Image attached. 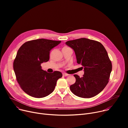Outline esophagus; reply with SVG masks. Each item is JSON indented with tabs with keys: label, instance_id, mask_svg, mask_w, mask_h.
Listing matches in <instances>:
<instances>
[{
	"label": "esophagus",
	"instance_id": "34e87169",
	"mask_svg": "<svg viewBox=\"0 0 128 128\" xmlns=\"http://www.w3.org/2000/svg\"><path fill=\"white\" fill-rule=\"evenodd\" d=\"M63 75L64 76H68V75H69V74H68L63 73Z\"/></svg>",
	"mask_w": 128,
	"mask_h": 128
}]
</instances>
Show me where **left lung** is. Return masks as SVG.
<instances>
[{
	"label": "left lung",
	"mask_w": 128,
	"mask_h": 128,
	"mask_svg": "<svg viewBox=\"0 0 128 128\" xmlns=\"http://www.w3.org/2000/svg\"><path fill=\"white\" fill-rule=\"evenodd\" d=\"M65 44L75 51L77 63L84 68L82 77L74 75L76 82L70 86L71 91L82 98L96 96L108 84L112 70V62L104 46L100 42L85 38Z\"/></svg>",
	"instance_id": "left-lung-1"
}]
</instances>
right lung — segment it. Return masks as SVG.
<instances>
[{
    "mask_svg": "<svg viewBox=\"0 0 128 128\" xmlns=\"http://www.w3.org/2000/svg\"><path fill=\"white\" fill-rule=\"evenodd\" d=\"M61 41L38 39L25 42L19 48L13 62L17 82L29 96L42 98L54 90L60 72L49 73L42 69L41 64L49 60L50 51Z\"/></svg>",
    "mask_w": 128,
    "mask_h": 128,
    "instance_id": "add662e5",
    "label": "right lung"
}]
</instances>
